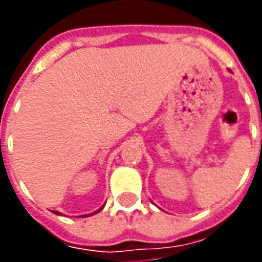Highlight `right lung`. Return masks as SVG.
<instances>
[{"mask_svg": "<svg viewBox=\"0 0 262 262\" xmlns=\"http://www.w3.org/2000/svg\"><path fill=\"white\" fill-rule=\"evenodd\" d=\"M103 206H105V205H102V206H101V208L98 209V210H95V212H94V213H90V214H82V216H92V214H95V213H99V212H101V210H102L103 209ZM53 213H56V214H61L60 213V212H57V210H53Z\"/></svg>", "mask_w": 262, "mask_h": 262, "instance_id": "add662e5", "label": "right lung"}]
</instances>
